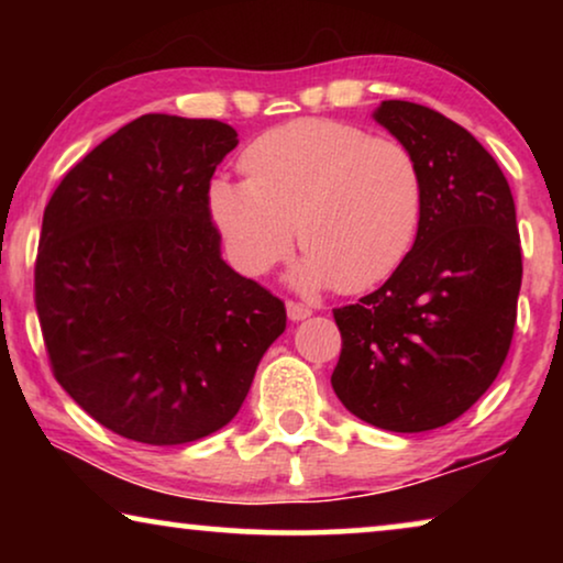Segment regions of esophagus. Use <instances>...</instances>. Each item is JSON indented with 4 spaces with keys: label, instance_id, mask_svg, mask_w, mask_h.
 Masks as SVG:
<instances>
[{
    "label": "esophagus",
    "instance_id": "esophagus-1",
    "mask_svg": "<svg viewBox=\"0 0 563 563\" xmlns=\"http://www.w3.org/2000/svg\"><path fill=\"white\" fill-rule=\"evenodd\" d=\"M287 314H289V320H305V318H310L312 314V310L307 305H302V302H287Z\"/></svg>",
    "mask_w": 563,
    "mask_h": 563
}]
</instances>
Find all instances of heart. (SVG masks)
<instances>
[{"label":"heart","instance_id":"heart-1","mask_svg":"<svg viewBox=\"0 0 563 563\" xmlns=\"http://www.w3.org/2000/svg\"><path fill=\"white\" fill-rule=\"evenodd\" d=\"M241 168L245 181L212 184L210 207L249 276L279 264L299 233V287L364 291L387 279L418 238L422 172L395 137L302 118L256 137Z\"/></svg>","mask_w":563,"mask_h":563}]
</instances>
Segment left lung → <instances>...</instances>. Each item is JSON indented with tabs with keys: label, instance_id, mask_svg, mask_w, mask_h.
<instances>
[{
	"label": "left lung",
	"instance_id": "left-lung-1",
	"mask_svg": "<svg viewBox=\"0 0 563 563\" xmlns=\"http://www.w3.org/2000/svg\"><path fill=\"white\" fill-rule=\"evenodd\" d=\"M374 120L418 158L422 218L395 274L333 310L343 349L330 382L368 426L422 433L461 418L510 351L522 282L515 199L497 161L445 114L387 99Z\"/></svg>",
	"mask_w": 563,
	"mask_h": 563
}]
</instances>
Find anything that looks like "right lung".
I'll use <instances>...</instances> for the list:
<instances>
[{
	"mask_svg": "<svg viewBox=\"0 0 563 563\" xmlns=\"http://www.w3.org/2000/svg\"><path fill=\"white\" fill-rule=\"evenodd\" d=\"M235 145L220 120L143 114L43 212L35 310L53 376L130 441L179 445L228 426L287 328L282 299L220 256L210 179Z\"/></svg>",
	"mask_w": 563,
	"mask_h": 563,
	"instance_id": "right-lung-1",
	"label": "right lung"
}]
</instances>
